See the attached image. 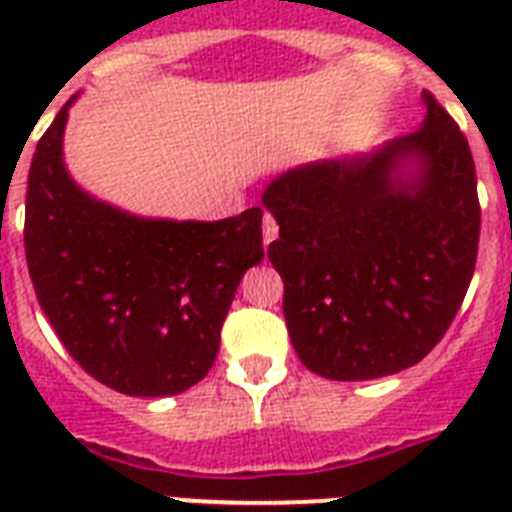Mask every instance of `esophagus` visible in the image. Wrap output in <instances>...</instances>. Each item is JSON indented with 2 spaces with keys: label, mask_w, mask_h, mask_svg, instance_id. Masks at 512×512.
Returning a JSON list of instances; mask_svg holds the SVG:
<instances>
[{
  "label": "esophagus",
  "mask_w": 512,
  "mask_h": 512,
  "mask_svg": "<svg viewBox=\"0 0 512 512\" xmlns=\"http://www.w3.org/2000/svg\"><path fill=\"white\" fill-rule=\"evenodd\" d=\"M279 236V225H276V220H273L271 215L263 217V244L268 247L273 239Z\"/></svg>",
  "instance_id": "34e87169"
}]
</instances>
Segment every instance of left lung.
Segmentation results:
<instances>
[{"label": "left lung", "instance_id": "1", "mask_svg": "<svg viewBox=\"0 0 512 512\" xmlns=\"http://www.w3.org/2000/svg\"><path fill=\"white\" fill-rule=\"evenodd\" d=\"M420 130L268 183L289 340L327 380H377L436 348L473 279L476 167L452 116L422 92Z\"/></svg>", "mask_w": 512, "mask_h": 512}]
</instances>
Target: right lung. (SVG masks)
I'll use <instances>...</instances> for the list:
<instances>
[{"mask_svg": "<svg viewBox=\"0 0 512 512\" xmlns=\"http://www.w3.org/2000/svg\"><path fill=\"white\" fill-rule=\"evenodd\" d=\"M76 98L31 159L28 273L84 372L124 396H175L215 364L241 276L263 260V209L204 223L132 215L92 196L63 159Z\"/></svg>", "mask_w": 512, "mask_h": 512, "instance_id": "obj_1", "label": "right lung"}]
</instances>
